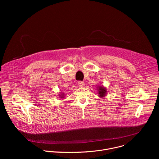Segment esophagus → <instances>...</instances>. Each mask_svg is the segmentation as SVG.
Returning a JSON list of instances; mask_svg holds the SVG:
<instances>
[{
	"label": "esophagus",
	"instance_id": "34e87169",
	"mask_svg": "<svg viewBox=\"0 0 159 159\" xmlns=\"http://www.w3.org/2000/svg\"><path fill=\"white\" fill-rule=\"evenodd\" d=\"M78 85H79V87H83L84 86L85 84H84V82H82V81H79V82H78Z\"/></svg>",
	"mask_w": 159,
	"mask_h": 159
}]
</instances>
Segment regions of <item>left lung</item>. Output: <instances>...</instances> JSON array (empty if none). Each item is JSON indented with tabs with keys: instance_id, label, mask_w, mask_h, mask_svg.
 I'll return each mask as SVG.
<instances>
[{
	"instance_id": "left-lung-1",
	"label": "left lung",
	"mask_w": 159,
	"mask_h": 159,
	"mask_svg": "<svg viewBox=\"0 0 159 159\" xmlns=\"http://www.w3.org/2000/svg\"><path fill=\"white\" fill-rule=\"evenodd\" d=\"M97 89L98 90V94H99L98 96L100 98H104L106 96V95L107 94V90L106 87H104L103 85H99Z\"/></svg>"
}]
</instances>
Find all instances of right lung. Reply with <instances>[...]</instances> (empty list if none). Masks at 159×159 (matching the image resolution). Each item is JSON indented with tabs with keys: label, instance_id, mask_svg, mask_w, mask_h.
Wrapping results in <instances>:
<instances>
[{
	"label": "right lung",
	"instance_id": "1",
	"mask_svg": "<svg viewBox=\"0 0 159 159\" xmlns=\"http://www.w3.org/2000/svg\"><path fill=\"white\" fill-rule=\"evenodd\" d=\"M59 98H65V94H64V93H61L60 94H59Z\"/></svg>",
	"mask_w": 159,
	"mask_h": 159
}]
</instances>
